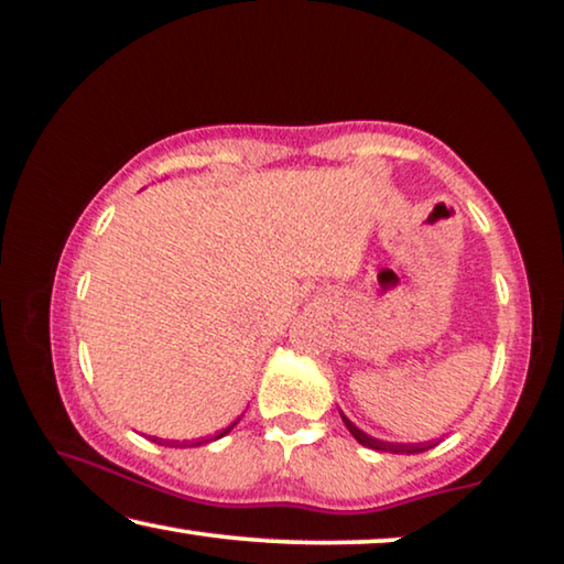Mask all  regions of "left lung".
I'll list each match as a JSON object with an SVG mask.
<instances>
[{"label": "left lung", "mask_w": 564, "mask_h": 564, "mask_svg": "<svg viewBox=\"0 0 564 564\" xmlns=\"http://www.w3.org/2000/svg\"><path fill=\"white\" fill-rule=\"evenodd\" d=\"M340 412V410H338ZM340 420L343 424H346L350 435H354L358 443H361L364 447H371V451H379V453H397V455H414V453H424L430 451L432 445H424V443H414V445H404V443H387V440H379V437H371L369 432H364L361 427H356L354 422H350L346 414L340 412Z\"/></svg>", "instance_id": "1"}]
</instances>
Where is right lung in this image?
Instances as JSON below:
<instances>
[{
    "label": "right lung",
    "mask_w": 564,
    "mask_h": 564,
    "mask_svg": "<svg viewBox=\"0 0 564 564\" xmlns=\"http://www.w3.org/2000/svg\"><path fill=\"white\" fill-rule=\"evenodd\" d=\"M241 420V417H239ZM239 420H234L231 424H228V427L226 430H221V432H218V435L216 437H210V440H218V437H224V435H228V432H231L234 427H236V424H239ZM210 440H198V443H191V447L193 445H206V443H210Z\"/></svg>",
    "instance_id": "right-lung-1"
}]
</instances>
